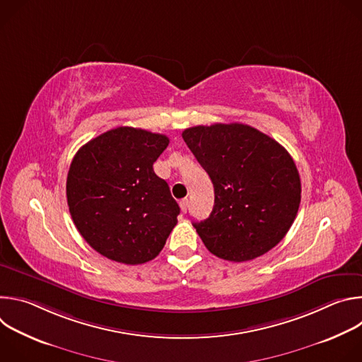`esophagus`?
<instances>
[{
  "mask_svg": "<svg viewBox=\"0 0 362 362\" xmlns=\"http://www.w3.org/2000/svg\"><path fill=\"white\" fill-rule=\"evenodd\" d=\"M180 209H182L183 214L187 212V209H189V199H187V197H185V199L180 200Z\"/></svg>",
  "mask_w": 362,
  "mask_h": 362,
  "instance_id": "obj_1",
  "label": "esophagus"
}]
</instances>
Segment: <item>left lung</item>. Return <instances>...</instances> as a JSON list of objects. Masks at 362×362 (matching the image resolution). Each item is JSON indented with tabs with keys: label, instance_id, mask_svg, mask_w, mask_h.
Masks as SVG:
<instances>
[{
	"label": "left lung",
	"instance_id": "left-lung-1",
	"mask_svg": "<svg viewBox=\"0 0 362 362\" xmlns=\"http://www.w3.org/2000/svg\"><path fill=\"white\" fill-rule=\"evenodd\" d=\"M215 187L214 211L193 222L209 252L246 262L276 246L300 203V179L291 154L247 124L194 126L182 133Z\"/></svg>",
	"mask_w": 362,
	"mask_h": 362
}]
</instances>
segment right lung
I'll list each match as a JSON object with an SVG mask.
<instances>
[{"label": "right lung", "mask_w": 362, "mask_h": 362, "mask_svg": "<svg viewBox=\"0 0 362 362\" xmlns=\"http://www.w3.org/2000/svg\"><path fill=\"white\" fill-rule=\"evenodd\" d=\"M169 137L116 127L86 143L70 165L67 203L84 240L112 261L139 265L156 257L180 208L153 163Z\"/></svg>", "instance_id": "right-lung-1"}]
</instances>
